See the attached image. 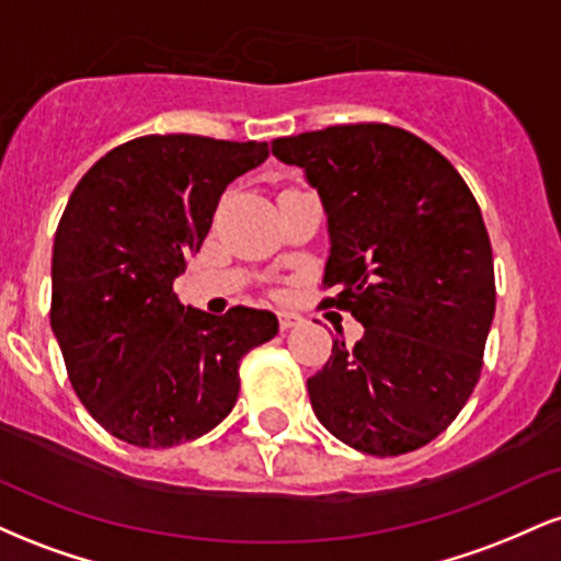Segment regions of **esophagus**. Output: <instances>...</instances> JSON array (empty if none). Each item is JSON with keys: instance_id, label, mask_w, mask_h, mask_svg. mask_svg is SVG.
<instances>
[{"instance_id": "34e87169", "label": "esophagus", "mask_w": 561, "mask_h": 561, "mask_svg": "<svg viewBox=\"0 0 561 561\" xmlns=\"http://www.w3.org/2000/svg\"><path fill=\"white\" fill-rule=\"evenodd\" d=\"M302 317L295 311H279V327L282 330H293V327H300Z\"/></svg>"}]
</instances>
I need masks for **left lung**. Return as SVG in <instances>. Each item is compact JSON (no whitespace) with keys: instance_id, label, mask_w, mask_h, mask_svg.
Masks as SVG:
<instances>
[{"instance_id":"obj_1","label":"left lung","mask_w":561,"mask_h":561,"mask_svg":"<svg viewBox=\"0 0 561 561\" xmlns=\"http://www.w3.org/2000/svg\"><path fill=\"white\" fill-rule=\"evenodd\" d=\"M319 192L330 231V306L364 324L308 377L317 420L345 446L398 456L437 437L480 379L495 313L493 250L465 179L427 141L388 124L272 141Z\"/></svg>"}]
</instances>
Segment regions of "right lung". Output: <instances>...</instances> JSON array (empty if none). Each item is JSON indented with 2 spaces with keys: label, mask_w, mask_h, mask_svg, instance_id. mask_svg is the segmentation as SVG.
I'll return each mask as SVG.
<instances>
[{
  "label": "right lung",
  "mask_w": 561,
  "mask_h": 561,
  "mask_svg": "<svg viewBox=\"0 0 561 561\" xmlns=\"http://www.w3.org/2000/svg\"><path fill=\"white\" fill-rule=\"evenodd\" d=\"M266 141L150 134L83 173L53 248V332L76 396L107 433L171 448L234 409L240 362L279 332L272 311L182 306L173 282L208 237L218 197Z\"/></svg>",
  "instance_id": "1"
}]
</instances>
